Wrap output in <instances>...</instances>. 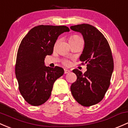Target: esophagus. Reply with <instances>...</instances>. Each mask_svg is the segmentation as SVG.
<instances>
[{"mask_svg": "<svg viewBox=\"0 0 128 128\" xmlns=\"http://www.w3.org/2000/svg\"><path fill=\"white\" fill-rule=\"evenodd\" d=\"M70 71L69 70H68V69H64V74H68V73L70 72Z\"/></svg>", "mask_w": 128, "mask_h": 128, "instance_id": "esophagus-1", "label": "esophagus"}]
</instances>
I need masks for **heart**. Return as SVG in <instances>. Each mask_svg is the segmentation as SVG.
<instances>
[{"label": "heart", "instance_id": "b5f03b06", "mask_svg": "<svg viewBox=\"0 0 128 128\" xmlns=\"http://www.w3.org/2000/svg\"><path fill=\"white\" fill-rule=\"evenodd\" d=\"M81 40V38L80 37V36H77V35H74V36H71L69 38V41L70 40ZM64 64L66 65H68L69 64V62L68 61H64Z\"/></svg>", "mask_w": 128, "mask_h": 128}]
</instances>
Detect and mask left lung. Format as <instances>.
I'll list each match as a JSON object with an SVG mask.
<instances>
[{"label":"left lung","instance_id":"1","mask_svg":"<svg viewBox=\"0 0 128 128\" xmlns=\"http://www.w3.org/2000/svg\"><path fill=\"white\" fill-rule=\"evenodd\" d=\"M70 29L82 35L84 47L80 60L87 64L84 74L73 70L77 79L71 85V92L78 103L88 107L101 102L108 90L114 70L113 58L107 39L95 26L82 24Z\"/></svg>","mask_w":128,"mask_h":128}]
</instances>
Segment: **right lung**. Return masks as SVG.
<instances>
[{
	"mask_svg": "<svg viewBox=\"0 0 128 128\" xmlns=\"http://www.w3.org/2000/svg\"><path fill=\"white\" fill-rule=\"evenodd\" d=\"M69 31L66 26L38 25L31 29L21 41L15 74L21 95L32 106L47 102L54 81L64 74L61 67L46 66L44 60L53 53L58 36Z\"/></svg>",
	"mask_w": 128,
	"mask_h": 128,
	"instance_id": "1",
	"label": "right lung"
}]
</instances>
